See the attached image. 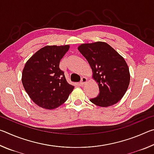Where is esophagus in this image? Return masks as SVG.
<instances>
[{
    "mask_svg": "<svg viewBox=\"0 0 154 154\" xmlns=\"http://www.w3.org/2000/svg\"><path fill=\"white\" fill-rule=\"evenodd\" d=\"M88 82V79L86 77H82V80H81V82H80V85H85V83H86V82Z\"/></svg>",
    "mask_w": 154,
    "mask_h": 154,
    "instance_id": "1",
    "label": "esophagus"
}]
</instances>
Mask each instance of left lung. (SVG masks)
<instances>
[{"mask_svg":"<svg viewBox=\"0 0 154 154\" xmlns=\"http://www.w3.org/2000/svg\"><path fill=\"white\" fill-rule=\"evenodd\" d=\"M78 50L85 57L92 70V77L98 83L99 94L90 101L106 107L118 103L126 92L130 72L124 58L105 42L84 43Z\"/></svg>","mask_w":154,"mask_h":154,"instance_id":"left-lung-1","label":"left lung"}]
</instances>
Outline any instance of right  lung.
I'll return each instance as SVG.
<instances>
[{"mask_svg":"<svg viewBox=\"0 0 154 154\" xmlns=\"http://www.w3.org/2000/svg\"><path fill=\"white\" fill-rule=\"evenodd\" d=\"M69 45H48L37 51L26 63L22 82L34 103L46 109H54L68 99L74 86L69 84L59 68Z\"/></svg>","mask_w":154,"mask_h":154,"instance_id":"obj_1","label":"right lung"}]
</instances>
